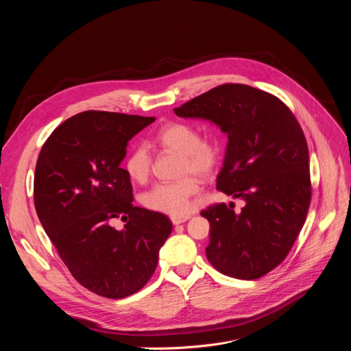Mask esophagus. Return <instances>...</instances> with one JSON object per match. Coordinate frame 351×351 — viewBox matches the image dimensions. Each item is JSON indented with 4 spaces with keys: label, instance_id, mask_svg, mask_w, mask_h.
I'll use <instances>...</instances> for the list:
<instances>
[{
    "label": "esophagus",
    "instance_id": "obj_1",
    "mask_svg": "<svg viewBox=\"0 0 351 351\" xmlns=\"http://www.w3.org/2000/svg\"><path fill=\"white\" fill-rule=\"evenodd\" d=\"M190 217L189 215H184V217H171V221L173 225H180L183 222H186Z\"/></svg>",
    "mask_w": 351,
    "mask_h": 351
}]
</instances>
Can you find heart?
<instances>
[{"label": "heart", "instance_id": "heart-1", "mask_svg": "<svg viewBox=\"0 0 351 351\" xmlns=\"http://www.w3.org/2000/svg\"><path fill=\"white\" fill-rule=\"evenodd\" d=\"M154 143L164 149L182 154L180 175H187L176 182L158 183L141 195L145 208L172 215L183 217L190 211L191 197L199 191L198 178H210L219 162L221 149L214 138H202L198 129L186 122H169L162 126ZM125 171L136 183H145L152 173V157L147 148L134 147L125 160Z\"/></svg>", "mask_w": 351, "mask_h": 351}]
</instances>
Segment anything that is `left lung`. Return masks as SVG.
Returning a JSON list of instances; mask_svg holds the SVG:
<instances>
[{"label": "left lung", "mask_w": 351, "mask_h": 351, "mask_svg": "<svg viewBox=\"0 0 351 351\" xmlns=\"http://www.w3.org/2000/svg\"><path fill=\"white\" fill-rule=\"evenodd\" d=\"M173 111L208 119L228 134L217 189L245 202L240 214L225 203L202 211L210 222L208 261L237 279L267 275L289 254L311 202L303 129L278 97L237 83L214 87Z\"/></svg>", "instance_id": "obj_1"}]
</instances>
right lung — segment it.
<instances>
[{
    "label": "right lung",
    "mask_w": 351,
    "mask_h": 351,
    "mask_svg": "<svg viewBox=\"0 0 351 351\" xmlns=\"http://www.w3.org/2000/svg\"><path fill=\"white\" fill-rule=\"evenodd\" d=\"M154 117L84 111L60 125L41 147L34 173L38 219L72 276L90 291L123 298L153 276L172 232L161 213L133 206L121 162L128 141ZM125 222L122 230L114 219Z\"/></svg>",
    "instance_id": "obj_1"
}]
</instances>
